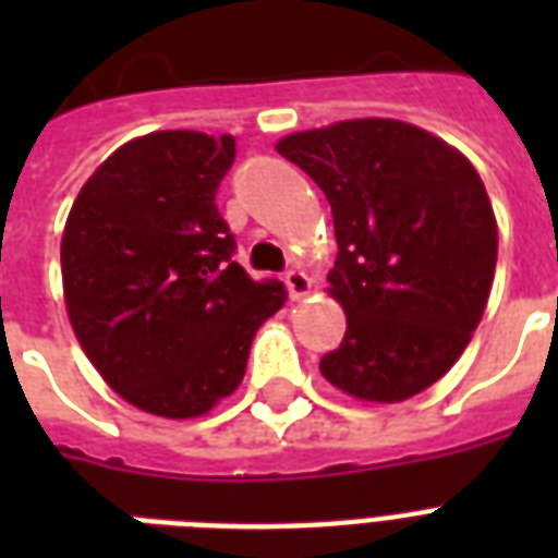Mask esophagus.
<instances>
[{
	"label": "esophagus",
	"instance_id": "34e87169",
	"mask_svg": "<svg viewBox=\"0 0 558 558\" xmlns=\"http://www.w3.org/2000/svg\"><path fill=\"white\" fill-rule=\"evenodd\" d=\"M283 280H287L289 298H292V301H301V298L310 295V289H313V280L306 278V271L301 269V266H292V269L283 275Z\"/></svg>",
	"mask_w": 558,
	"mask_h": 558
}]
</instances>
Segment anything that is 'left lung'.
<instances>
[{"mask_svg":"<svg viewBox=\"0 0 558 558\" xmlns=\"http://www.w3.org/2000/svg\"><path fill=\"white\" fill-rule=\"evenodd\" d=\"M332 208L327 275L348 315L322 359L332 388L402 402L449 373L489 301L498 222L472 161L397 118H353L280 138Z\"/></svg>","mask_w":558,"mask_h":558,"instance_id":"8db88e82","label":"left lung"}]
</instances>
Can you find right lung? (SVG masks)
Here are the masks:
<instances>
[{
	"mask_svg": "<svg viewBox=\"0 0 558 558\" xmlns=\"http://www.w3.org/2000/svg\"><path fill=\"white\" fill-rule=\"evenodd\" d=\"M234 135L161 130L118 147L74 199L60 243L65 313L95 371L130 405L208 414L245 376L254 332L287 304L231 260L217 187Z\"/></svg>",
	"mask_w": 558,
	"mask_h": 558,
	"instance_id": "obj_1",
	"label": "right lung"
}]
</instances>
